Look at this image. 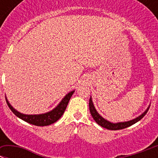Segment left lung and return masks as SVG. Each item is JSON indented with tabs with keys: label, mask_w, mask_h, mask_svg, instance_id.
I'll return each instance as SVG.
<instances>
[{
	"label": "left lung",
	"mask_w": 158,
	"mask_h": 158,
	"mask_svg": "<svg viewBox=\"0 0 158 158\" xmlns=\"http://www.w3.org/2000/svg\"><path fill=\"white\" fill-rule=\"evenodd\" d=\"M89 112H90V114H91L92 117L94 118V120H95V122H96L98 124L102 126V127L109 129V130L116 131V130H120V129H123V128H126V127H130V126H131V125L134 124V123H137L138 121H139V120H141L142 118L144 117V116L146 114V113L148 112L150 106L147 107V109H146L141 115H139V116H137V117L133 119V120H128V121H124V122H118V123H112V122L106 120L105 118L102 117V116L98 113V111L96 110L94 106L91 96H90V98H89Z\"/></svg>",
	"instance_id": "left-lung-1"
}]
</instances>
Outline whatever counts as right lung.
I'll use <instances>...</instances> for the list:
<instances>
[{
  "instance_id": "right-lung-1",
  "label": "right lung",
  "mask_w": 158,
  "mask_h": 158,
  "mask_svg": "<svg viewBox=\"0 0 158 158\" xmlns=\"http://www.w3.org/2000/svg\"><path fill=\"white\" fill-rule=\"evenodd\" d=\"M74 92H75V90H72V91L69 92L64 97L62 100L60 102V103L54 109H52V110L49 111L47 113H42V114L29 115L19 113V111H17L16 109H14L12 105L9 103L6 95H5V99H6V102L8 104V107L10 108L12 113L17 117L20 118L21 120L27 122L31 124L36 125V126H47V125H50L52 123H55V122L59 120L60 118L61 117L62 115L64 113L69 100H70L71 97L73 94Z\"/></svg>"
}]
</instances>
